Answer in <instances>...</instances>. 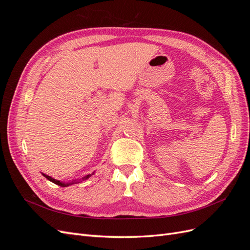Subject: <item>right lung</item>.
Masks as SVG:
<instances>
[{
    "label": "right lung",
    "instance_id": "add662e5",
    "mask_svg": "<svg viewBox=\"0 0 250 250\" xmlns=\"http://www.w3.org/2000/svg\"><path fill=\"white\" fill-rule=\"evenodd\" d=\"M95 172H93L92 174H87V175H85L84 177H82L81 179H75V180H72V181H67V183H63V181H60V180H57V179H54L53 177H51V176H49V175H46V174H43L42 173V175L46 177L48 180H50V181H52L53 184H55V185H58V186H60V187H69V186H71V185H74V184H76V183H79V181H81V180H85V179H87V178H89L90 176L93 175Z\"/></svg>",
    "mask_w": 250,
    "mask_h": 250
}]
</instances>
